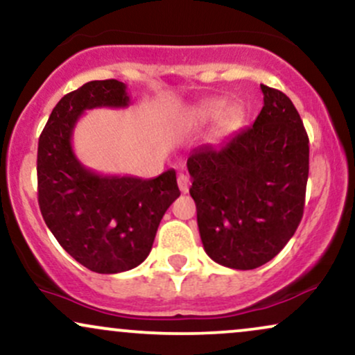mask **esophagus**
Segmentation results:
<instances>
[{
	"mask_svg": "<svg viewBox=\"0 0 355 355\" xmlns=\"http://www.w3.org/2000/svg\"><path fill=\"white\" fill-rule=\"evenodd\" d=\"M177 182H178V189H180L182 193H189V190H190V177H189V175L180 173V175H178Z\"/></svg>",
	"mask_w": 355,
	"mask_h": 355,
	"instance_id": "34e87169",
	"label": "esophagus"
}]
</instances>
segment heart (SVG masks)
Segmentation results:
<instances>
[{"mask_svg":"<svg viewBox=\"0 0 355 355\" xmlns=\"http://www.w3.org/2000/svg\"><path fill=\"white\" fill-rule=\"evenodd\" d=\"M226 102L223 99H208L198 104L191 110V119L198 123L211 122L218 117L216 123V134L228 135L241 127L245 119V110L240 104H232L225 109Z\"/></svg>","mask_w":355,"mask_h":355,"instance_id":"heart-1","label":"heart"}]
</instances>
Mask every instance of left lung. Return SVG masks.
Here are the masks:
<instances>
[{
  "mask_svg": "<svg viewBox=\"0 0 355 355\" xmlns=\"http://www.w3.org/2000/svg\"><path fill=\"white\" fill-rule=\"evenodd\" d=\"M261 91L253 127L220 147L202 145L187 160L205 251L233 270L271 261L304 211L309 139L291 99L264 84Z\"/></svg>",
  "mask_w": 355,
  "mask_h": 355,
  "instance_id": "obj_1",
  "label": "left lung"
}]
</instances>
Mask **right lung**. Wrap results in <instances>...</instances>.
Here are the masks:
<instances>
[{
	"instance_id": "right-lung-1",
	"label": "right lung",
	"mask_w": 355,
	"mask_h": 355,
	"mask_svg": "<svg viewBox=\"0 0 355 355\" xmlns=\"http://www.w3.org/2000/svg\"><path fill=\"white\" fill-rule=\"evenodd\" d=\"M121 80H91L62 97L37 144V202L46 225L76 261L115 275L150 253L166 208L180 196L175 170L144 178L101 175L72 150V132L85 110L127 107Z\"/></svg>"
}]
</instances>
